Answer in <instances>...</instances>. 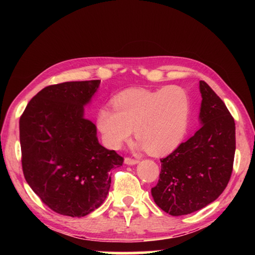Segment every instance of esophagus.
Wrapping results in <instances>:
<instances>
[{
	"label": "esophagus",
	"mask_w": 255,
	"mask_h": 255,
	"mask_svg": "<svg viewBox=\"0 0 255 255\" xmlns=\"http://www.w3.org/2000/svg\"><path fill=\"white\" fill-rule=\"evenodd\" d=\"M138 162H139V159H137V158H131V157L125 158V163L129 164V165H133V164H137Z\"/></svg>",
	"instance_id": "esophagus-1"
}]
</instances>
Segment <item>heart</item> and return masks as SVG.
<instances>
[{"label":"heart","instance_id":"obj_1","mask_svg":"<svg viewBox=\"0 0 255 255\" xmlns=\"http://www.w3.org/2000/svg\"><path fill=\"white\" fill-rule=\"evenodd\" d=\"M114 107L103 106L97 115L98 128L110 148L122 147L135 129L149 153L163 154L174 149L188 131L191 99L182 86L126 90L115 97Z\"/></svg>","mask_w":255,"mask_h":255}]
</instances>
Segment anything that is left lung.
<instances>
[{"mask_svg": "<svg viewBox=\"0 0 255 255\" xmlns=\"http://www.w3.org/2000/svg\"><path fill=\"white\" fill-rule=\"evenodd\" d=\"M201 128L161 158L152 196L172 216L191 214L222 195L231 179L236 148L235 122L223 100L200 81Z\"/></svg>", "mask_w": 255, "mask_h": 255, "instance_id": "left-lung-1", "label": "left lung"}]
</instances>
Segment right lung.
Returning <instances> with one entry per match:
<instances>
[{
    "label": "right lung",
    "instance_id": "right-lung-1",
    "mask_svg": "<svg viewBox=\"0 0 255 255\" xmlns=\"http://www.w3.org/2000/svg\"><path fill=\"white\" fill-rule=\"evenodd\" d=\"M100 80L65 82L38 92L20 117L24 179L55 213L83 217L109 192L110 171L124 157L99 144L96 125L83 118Z\"/></svg>",
    "mask_w": 255,
    "mask_h": 255
}]
</instances>
